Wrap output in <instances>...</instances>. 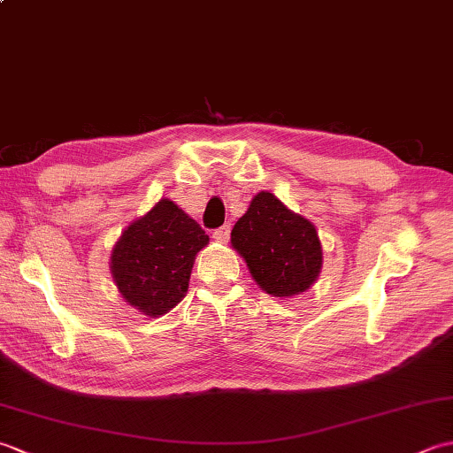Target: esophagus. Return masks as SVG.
I'll return each instance as SVG.
<instances>
[{
    "instance_id": "esophagus-1",
    "label": "esophagus",
    "mask_w": 453,
    "mask_h": 453,
    "mask_svg": "<svg viewBox=\"0 0 453 453\" xmlns=\"http://www.w3.org/2000/svg\"><path fill=\"white\" fill-rule=\"evenodd\" d=\"M229 234H232V227H229V224L221 226L218 229H214V239H218V242H227Z\"/></svg>"
}]
</instances>
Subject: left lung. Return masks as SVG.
Returning a JSON list of instances; mask_svg holds the SVG:
<instances>
[{
  "instance_id": "1",
  "label": "left lung",
  "mask_w": 453,
  "mask_h": 453,
  "mask_svg": "<svg viewBox=\"0 0 453 453\" xmlns=\"http://www.w3.org/2000/svg\"><path fill=\"white\" fill-rule=\"evenodd\" d=\"M232 245L266 294L290 297L310 288L323 253L311 221L294 214L271 192H258L232 229Z\"/></svg>"
}]
</instances>
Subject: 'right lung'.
Segmentation results:
<instances>
[{
	"mask_svg": "<svg viewBox=\"0 0 453 453\" xmlns=\"http://www.w3.org/2000/svg\"><path fill=\"white\" fill-rule=\"evenodd\" d=\"M204 245V229L163 198L124 229L112 249V278L130 305L150 317L163 315L185 297L195 257Z\"/></svg>",
	"mask_w": 453,
	"mask_h": 453,
	"instance_id": "1",
	"label": "right lung"
}]
</instances>
